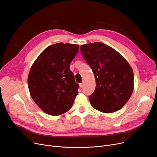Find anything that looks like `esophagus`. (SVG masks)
<instances>
[{
  "mask_svg": "<svg viewBox=\"0 0 157 157\" xmlns=\"http://www.w3.org/2000/svg\"><path fill=\"white\" fill-rule=\"evenodd\" d=\"M83 85H84V82H82V83L79 84V87L80 88H82L83 86Z\"/></svg>",
  "mask_w": 157,
  "mask_h": 157,
  "instance_id": "obj_1",
  "label": "esophagus"
}]
</instances>
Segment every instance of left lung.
I'll use <instances>...</instances> for the list:
<instances>
[{
	"label": "left lung",
	"instance_id": "8db88e82",
	"mask_svg": "<svg viewBox=\"0 0 157 157\" xmlns=\"http://www.w3.org/2000/svg\"><path fill=\"white\" fill-rule=\"evenodd\" d=\"M80 51L95 78L89 96L92 106L103 113L123 106L133 90V72L126 59L111 47L101 42L81 45Z\"/></svg>",
	"mask_w": 157,
	"mask_h": 157
}]
</instances>
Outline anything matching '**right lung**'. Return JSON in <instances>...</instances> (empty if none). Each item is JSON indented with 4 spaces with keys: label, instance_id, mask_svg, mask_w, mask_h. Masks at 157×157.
I'll return each instance as SVG.
<instances>
[{
    "label": "right lung",
    "instance_id": "right-lung-1",
    "mask_svg": "<svg viewBox=\"0 0 157 157\" xmlns=\"http://www.w3.org/2000/svg\"><path fill=\"white\" fill-rule=\"evenodd\" d=\"M79 48V45L70 44L50 45L31 66L28 79L29 92L45 113L59 115L72 107L79 85L69 67Z\"/></svg>",
    "mask_w": 157,
    "mask_h": 157
}]
</instances>
